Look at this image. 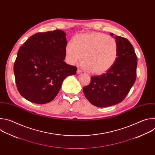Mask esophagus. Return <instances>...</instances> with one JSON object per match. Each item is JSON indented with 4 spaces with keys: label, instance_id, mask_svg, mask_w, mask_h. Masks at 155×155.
Returning a JSON list of instances; mask_svg holds the SVG:
<instances>
[{
    "label": "esophagus",
    "instance_id": "1",
    "mask_svg": "<svg viewBox=\"0 0 155 155\" xmlns=\"http://www.w3.org/2000/svg\"><path fill=\"white\" fill-rule=\"evenodd\" d=\"M81 72H82L81 70H80V69H78V70H77V74H81Z\"/></svg>",
    "mask_w": 155,
    "mask_h": 155
}]
</instances>
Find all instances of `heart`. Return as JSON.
<instances>
[{
	"label": "heart",
	"mask_w": 155,
	"mask_h": 155,
	"mask_svg": "<svg viewBox=\"0 0 155 155\" xmlns=\"http://www.w3.org/2000/svg\"><path fill=\"white\" fill-rule=\"evenodd\" d=\"M66 58L76 64L83 58L81 66L96 74H102L111 68L118 58L115 39L101 32L83 34L70 40L65 47Z\"/></svg>",
	"instance_id": "b5f03b06"
}]
</instances>
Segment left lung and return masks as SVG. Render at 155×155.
I'll use <instances>...</instances> for the list:
<instances>
[{
  "instance_id": "1",
  "label": "left lung",
  "mask_w": 155,
  "mask_h": 155,
  "mask_svg": "<svg viewBox=\"0 0 155 155\" xmlns=\"http://www.w3.org/2000/svg\"><path fill=\"white\" fill-rule=\"evenodd\" d=\"M114 36V34L110 33ZM118 58L104 74L91 77L83 91L90 102L99 107L116 105L123 101L136 80L137 56L133 46L126 38L115 36Z\"/></svg>"
}]
</instances>
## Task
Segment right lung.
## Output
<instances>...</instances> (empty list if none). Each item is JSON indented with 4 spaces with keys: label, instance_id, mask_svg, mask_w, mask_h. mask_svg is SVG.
Listing matches in <instances>:
<instances>
[{
    "label": "right lung",
    "instance_id": "right-lung-1",
    "mask_svg": "<svg viewBox=\"0 0 155 155\" xmlns=\"http://www.w3.org/2000/svg\"><path fill=\"white\" fill-rule=\"evenodd\" d=\"M65 36L61 30L38 32L19 48L14 74L17 89L26 100L38 104L52 101L64 80L76 74L77 68L64 61Z\"/></svg>",
    "mask_w": 155,
    "mask_h": 155
}]
</instances>
